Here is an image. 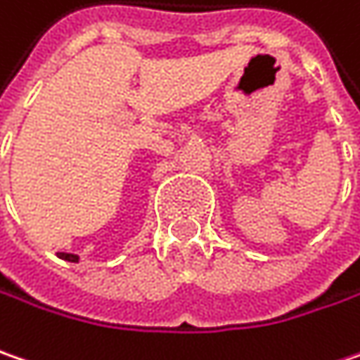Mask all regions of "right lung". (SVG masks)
Masks as SVG:
<instances>
[{
  "mask_svg": "<svg viewBox=\"0 0 360 360\" xmlns=\"http://www.w3.org/2000/svg\"><path fill=\"white\" fill-rule=\"evenodd\" d=\"M58 257L64 261H72V263H79V255H75V253H58Z\"/></svg>",
  "mask_w": 360,
  "mask_h": 360,
  "instance_id": "add662e5",
  "label": "right lung"
}]
</instances>
